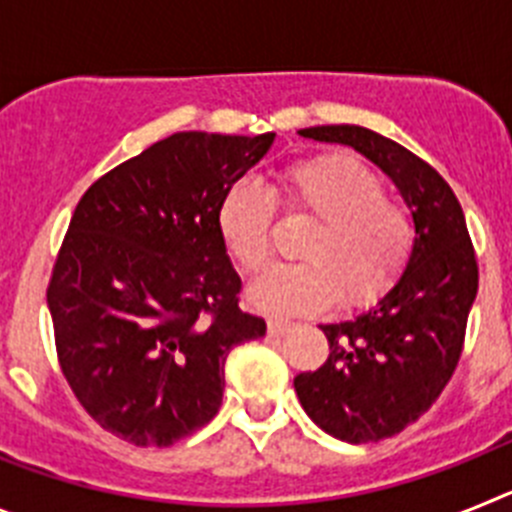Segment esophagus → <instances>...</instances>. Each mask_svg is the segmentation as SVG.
<instances>
[{"label":"esophagus","instance_id":"34e87169","mask_svg":"<svg viewBox=\"0 0 512 512\" xmlns=\"http://www.w3.org/2000/svg\"><path fill=\"white\" fill-rule=\"evenodd\" d=\"M292 328H295V323H289V320H277V318L269 320L271 336H284V333H289Z\"/></svg>","mask_w":512,"mask_h":512}]
</instances>
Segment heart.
I'll list each match as a JSON object with an SVG mask.
<instances>
[{"mask_svg": "<svg viewBox=\"0 0 512 512\" xmlns=\"http://www.w3.org/2000/svg\"><path fill=\"white\" fill-rule=\"evenodd\" d=\"M287 205L315 220L302 246L305 264L282 266L251 287V300L269 312L305 315L341 300L359 307L395 284L415 246L405 207L384 200V184L354 156H320L284 174ZM274 200L241 182L220 202L217 225L238 264L259 274L271 259Z\"/></svg>", "mask_w": 512, "mask_h": 512, "instance_id": "1", "label": "heart"}]
</instances>
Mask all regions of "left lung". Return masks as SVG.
I'll use <instances>...</instances> for the list:
<instances>
[{
	"label": "left lung",
	"instance_id": "1",
	"mask_svg": "<svg viewBox=\"0 0 512 512\" xmlns=\"http://www.w3.org/2000/svg\"><path fill=\"white\" fill-rule=\"evenodd\" d=\"M300 135L372 161L415 223L413 253L395 284L354 318L320 325L328 361L295 377L297 400L318 428L338 441L377 443L418 420L454 374L477 297V259L456 194L408 148L359 125Z\"/></svg>",
	"mask_w": 512,
	"mask_h": 512
}]
</instances>
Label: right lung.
<instances>
[{
    "label": "right lung",
    "instance_id": "add662e5",
    "mask_svg": "<svg viewBox=\"0 0 512 512\" xmlns=\"http://www.w3.org/2000/svg\"><path fill=\"white\" fill-rule=\"evenodd\" d=\"M277 135L189 130L84 192L48 284L61 372L104 431L171 446L220 410L230 348L261 338L217 212Z\"/></svg>",
    "mask_w": 512,
    "mask_h": 512
}]
</instances>
